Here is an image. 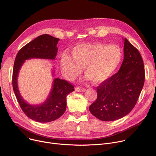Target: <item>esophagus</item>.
I'll use <instances>...</instances> for the list:
<instances>
[{
  "mask_svg": "<svg viewBox=\"0 0 156 156\" xmlns=\"http://www.w3.org/2000/svg\"><path fill=\"white\" fill-rule=\"evenodd\" d=\"M85 90H86L84 87H82L80 86H77L75 87V91H77V92H84Z\"/></svg>",
  "mask_w": 156,
  "mask_h": 156,
  "instance_id": "obj_1",
  "label": "esophagus"
}]
</instances>
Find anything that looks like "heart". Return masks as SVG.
<instances>
[{"label": "heart", "mask_w": 156, "mask_h": 156, "mask_svg": "<svg viewBox=\"0 0 156 156\" xmlns=\"http://www.w3.org/2000/svg\"><path fill=\"white\" fill-rule=\"evenodd\" d=\"M123 58V51L116 45L101 43L82 44L72 49V55L63 54L60 63L64 76L73 80L84 69L85 75L93 83L108 80L116 71Z\"/></svg>", "instance_id": "heart-1"}]
</instances>
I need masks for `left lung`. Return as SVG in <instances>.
Returning a JSON list of instances; mask_svg holds the SVG:
<instances>
[{"instance_id": "8db88e82", "label": "left lung", "mask_w": 156, "mask_h": 156, "mask_svg": "<svg viewBox=\"0 0 156 156\" xmlns=\"http://www.w3.org/2000/svg\"><path fill=\"white\" fill-rule=\"evenodd\" d=\"M123 40L124 58L119 71L97 87V99L89 108L94 116L102 121L116 120L128 114L144 86L141 55L126 38Z\"/></svg>"}]
</instances>
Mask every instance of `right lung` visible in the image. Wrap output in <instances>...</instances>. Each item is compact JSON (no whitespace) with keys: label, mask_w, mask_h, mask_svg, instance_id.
Wrapping results in <instances>:
<instances>
[{"label":"right lung","mask_w":156,"mask_h":156,"mask_svg":"<svg viewBox=\"0 0 156 156\" xmlns=\"http://www.w3.org/2000/svg\"><path fill=\"white\" fill-rule=\"evenodd\" d=\"M60 39L49 34H42L28 43L18 52L13 65L12 84L14 93L23 112L33 120L41 123L54 121L65 112L66 96L75 91L74 86L64 80L55 78L46 101L39 105L30 104L22 98L18 90V76L25 60L31 58L54 60ZM53 72V75H54Z\"/></svg>","instance_id":"right-lung-1"}]
</instances>
